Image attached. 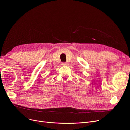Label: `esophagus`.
<instances>
[{
    "label": "esophagus",
    "mask_w": 130,
    "mask_h": 130,
    "mask_svg": "<svg viewBox=\"0 0 130 130\" xmlns=\"http://www.w3.org/2000/svg\"><path fill=\"white\" fill-rule=\"evenodd\" d=\"M62 65L63 66H66L67 65V64L66 63H62Z\"/></svg>",
    "instance_id": "1"
}]
</instances>
